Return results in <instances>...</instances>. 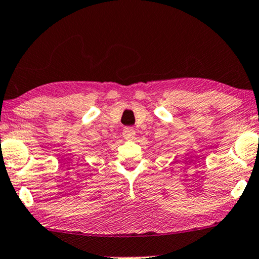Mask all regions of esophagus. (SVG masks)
<instances>
[{"label":"esophagus","mask_w":259,"mask_h":259,"mask_svg":"<svg viewBox=\"0 0 259 259\" xmlns=\"http://www.w3.org/2000/svg\"><path fill=\"white\" fill-rule=\"evenodd\" d=\"M135 130H134V127H132V126H126L125 129L123 130V137L125 140H133L134 137H135Z\"/></svg>","instance_id":"34e87169"}]
</instances>
